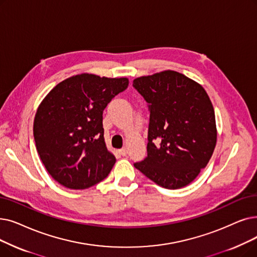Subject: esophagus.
Masks as SVG:
<instances>
[{
	"label": "esophagus",
	"instance_id": "obj_1",
	"mask_svg": "<svg viewBox=\"0 0 257 257\" xmlns=\"http://www.w3.org/2000/svg\"><path fill=\"white\" fill-rule=\"evenodd\" d=\"M118 153L120 154V155H122V156H126L127 155V153H128V150H127V148H121V149H119L118 150Z\"/></svg>",
	"mask_w": 257,
	"mask_h": 257
}]
</instances>
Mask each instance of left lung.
Segmentation results:
<instances>
[{
    "label": "left lung",
    "mask_w": 257,
    "mask_h": 257,
    "mask_svg": "<svg viewBox=\"0 0 257 257\" xmlns=\"http://www.w3.org/2000/svg\"><path fill=\"white\" fill-rule=\"evenodd\" d=\"M133 87L149 103L147 158L135 167L159 186L193 182L216 146L213 105L204 87L174 70L137 77Z\"/></svg>",
    "instance_id": "8db88e82"
}]
</instances>
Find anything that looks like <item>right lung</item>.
I'll return each mask as SVG.
<instances>
[{
  "label": "right lung",
  "instance_id": "obj_1",
  "mask_svg": "<svg viewBox=\"0 0 257 257\" xmlns=\"http://www.w3.org/2000/svg\"><path fill=\"white\" fill-rule=\"evenodd\" d=\"M128 84L127 77L81 73L62 81L44 97L33 121V137L54 181L82 190L110 173L116 160L106 147L103 111Z\"/></svg>",
  "mask_w": 257,
  "mask_h": 257
}]
</instances>
